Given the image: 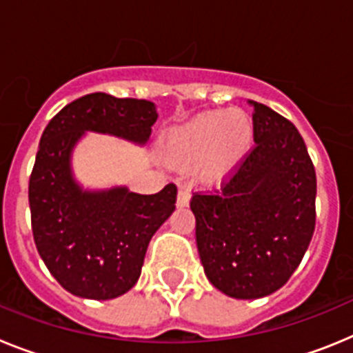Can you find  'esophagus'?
I'll use <instances>...</instances> for the list:
<instances>
[{
	"instance_id": "34e87169",
	"label": "esophagus",
	"mask_w": 353,
	"mask_h": 353,
	"mask_svg": "<svg viewBox=\"0 0 353 353\" xmlns=\"http://www.w3.org/2000/svg\"><path fill=\"white\" fill-rule=\"evenodd\" d=\"M189 201H191V192L187 191V189H180L179 196H176V207L179 208L189 207Z\"/></svg>"
}]
</instances>
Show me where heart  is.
<instances>
[{
    "mask_svg": "<svg viewBox=\"0 0 353 353\" xmlns=\"http://www.w3.org/2000/svg\"><path fill=\"white\" fill-rule=\"evenodd\" d=\"M252 136V121L244 111H208L168 130L161 152L171 166L196 162V180L205 185H219L244 161Z\"/></svg>",
    "mask_w": 353,
    "mask_h": 353,
    "instance_id": "1",
    "label": "heart"
}]
</instances>
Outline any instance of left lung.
Masks as SVG:
<instances>
[{
  "label": "left lung",
  "instance_id": "8db88e82",
  "mask_svg": "<svg viewBox=\"0 0 353 353\" xmlns=\"http://www.w3.org/2000/svg\"><path fill=\"white\" fill-rule=\"evenodd\" d=\"M249 104L254 148L221 189L191 199L208 281L244 301L267 297L288 281L316 221V174L304 139L274 109Z\"/></svg>",
  "mask_w": 353,
  "mask_h": 353
}]
</instances>
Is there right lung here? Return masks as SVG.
Listing matches in <instances>:
<instances>
[{
	"mask_svg": "<svg viewBox=\"0 0 353 353\" xmlns=\"http://www.w3.org/2000/svg\"><path fill=\"white\" fill-rule=\"evenodd\" d=\"M157 117L154 102L90 93L65 105L43 130L28 191L31 230L46 267L72 295L109 301L129 292L150 240L176 203L173 183L157 194L123 185L83 189L72 173V152L84 132L143 146Z\"/></svg>",
	"mask_w": 353,
	"mask_h": 353,
	"instance_id": "obj_1",
	"label": "right lung"
}]
</instances>
